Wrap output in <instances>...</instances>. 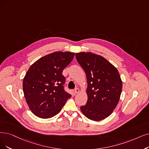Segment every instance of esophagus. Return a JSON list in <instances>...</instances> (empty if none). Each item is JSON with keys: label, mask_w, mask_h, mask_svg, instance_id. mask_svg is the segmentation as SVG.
<instances>
[{"label": "esophagus", "mask_w": 149, "mask_h": 149, "mask_svg": "<svg viewBox=\"0 0 149 149\" xmlns=\"http://www.w3.org/2000/svg\"><path fill=\"white\" fill-rule=\"evenodd\" d=\"M74 93H79V88H74Z\"/></svg>", "instance_id": "esophagus-1"}]
</instances>
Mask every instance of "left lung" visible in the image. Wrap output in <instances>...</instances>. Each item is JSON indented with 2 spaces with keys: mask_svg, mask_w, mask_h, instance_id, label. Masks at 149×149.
I'll use <instances>...</instances> for the list:
<instances>
[{
  "mask_svg": "<svg viewBox=\"0 0 149 149\" xmlns=\"http://www.w3.org/2000/svg\"><path fill=\"white\" fill-rule=\"evenodd\" d=\"M78 62L87 80L86 104L81 110L89 119L100 121L109 116L116 108L122 89L117 68L106 58L92 52L76 53Z\"/></svg>",
  "mask_w": 149,
  "mask_h": 149,
  "instance_id": "left-lung-1",
  "label": "left lung"
}]
</instances>
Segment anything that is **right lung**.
I'll list each match as a JSON object with an SVG mask.
<instances>
[{
	"label": "right lung",
	"mask_w": 149,
	"mask_h": 149,
	"mask_svg": "<svg viewBox=\"0 0 149 149\" xmlns=\"http://www.w3.org/2000/svg\"><path fill=\"white\" fill-rule=\"evenodd\" d=\"M74 53L56 52L40 58L28 70L23 79V92L33 114L49 118L60 112L71 95L65 91L63 69Z\"/></svg>",
	"instance_id": "add662e5"
}]
</instances>
